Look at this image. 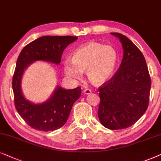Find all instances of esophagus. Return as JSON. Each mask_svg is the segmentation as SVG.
Instances as JSON below:
<instances>
[{
  "label": "esophagus",
  "instance_id": "1",
  "mask_svg": "<svg viewBox=\"0 0 161 161\" xmlns=\"http://www.w3.org/2000/svg\"><path fill=\"white\" fill-rule=\"evenodd\" d=\"M83 92H84L85 94H86V95H87V94H91L92 91H91V90L86 88V89L84 90V91H83Z\"/></svg>",
  "mask_w": 161,
  "mask_h": 161
}]
</instances>
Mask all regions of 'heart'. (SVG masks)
<instances>
[{
  "label": "heart",
  "instance_id": "b5f03b06",
  "mask_svg": "<svg viewBox=\"0 0 161 161\" xmlns=\"http://www.w3.org/2000/svg\"><path fill=\"white\" fill-rule=\"evenodd\" d=\"M117 51L110 46L91 42L82 45L74 51L72 61L64 63L65 74L70 78L80 79L82 72L92 84L100 85L111 78L118 63Z\"/></svg>",
  "mask_w": 161,
  "mask_h": 161
}]
</instances>
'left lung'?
I'll list each match as a JSON object with an SVG mask.
<instances>
[{
  "label": "left lung",
  "mask_w": 161,
  "mask_h": 161,
  "mask_svg": "<svg viewBox=\"0 0 161 161\" xmlns=\"http://www.w3.org/2000/svg\"><path fill=\"white\" fill-rule=\"evenodd\" d=\"M124 49L121 65L108 82L98 88V117L104 127L122 130L131 127L147 110L151 78L143 53L131 40L119 33Z\"/></svg>",
  "instance_id": "1"
}]
</instances>
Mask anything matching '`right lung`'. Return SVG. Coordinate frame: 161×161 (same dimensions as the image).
I'll list each match as a JSON object with an SVG mask.
<instances>
[{
    "label": "right lung",
    "mask_w": 161,
    "mask_h": 161,
    "mask_svg": "<svg viewBox=\"0 0 161 161\" xmlns=\"http://www.w3.org/2000/svg\"><path fill=\"white\" fill-rule=\"evenodd\" d=\"M78 39L72 36H43L26 45L16 63L12 78L14 106L28 125L39 131H53L67 121L73 104L80 97V87L65 90L57 87L47 102L32 104L23 96L20 82L23 71L31 63L43 60L59 64L64 49Z\"/></svg>",
    "instance_id": "add662e5"
}]
</instances>
